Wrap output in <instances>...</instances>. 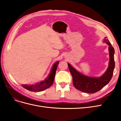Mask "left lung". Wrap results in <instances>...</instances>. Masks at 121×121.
Here are the masks:
<instances>
[{
    "label": "left lung",
    "instance_id": "8db88e82",
    "mask_svg": "<svg viewBox=\"0 0 121 121\" xmlns=\"http://www.w3.org/2000/svg\"><path fill=\"white\" fill-rule=\"evenodd\" d=\"M107 38H105L104 42L109 46L110 60L107 70L102 76L99 77L86 76L68 64L69 69L72 76L73 84L77 89L85 93H95L107 85L112 78L115 65L114 57L115 51Z\"/></svg>",
    "mask_w": 121,
    "mask_h": 121
}]
</instances>
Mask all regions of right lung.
Here are the masks:
<instances>
[{
    "label": "right lung",
    "mask_w": 121,
    "mask_h": 121,
    "mask_svg": "<svg viewBox=\"0 0 121 121\" xmlns=\"http://www.w3.org/2000/svg\"><path fill=\"white\" fill-rule=\"evenodd\" d=\"M59 63V61H57L54 64L50 73L44 81H42L40 82L37 83L35 84H22L21 86L23 87L24 88L33 92H40L49 88L54 82L56 69Z\"/></svg>",
    "instance_id": "add662e5"
}]
</instances>
